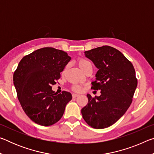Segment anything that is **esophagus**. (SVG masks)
<instances>
[{
  "label": "esophagus",
  "instance_id": "1",
  "mask_svg": "<svg viewBox=\"0 0 154 154\" xmlns=\"http://www.w3.org/2000/svg\"><path fill=\"white\" fill-rule=\"evenodd\" d=\"M78 96L79 94H72V98H76Z\"/></svg>",
  "mask_w": 154,
  "mask_h": 154
}]
</instances>
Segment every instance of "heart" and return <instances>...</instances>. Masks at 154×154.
Returning <instances> with one entry per match:
<instances>
[{
	"label": "heart",
	"instance_id": "heart-1",
	"mask_svg": "<svg viewBox=\"0 0 154 154\" xmlns=\"http://www.w3.org/2000/svg\"><path fill=\"white\" fill-rule=\"evenodd\" d=\"M78 65H79L80 69L83 71L88 66H90L91 64H90V62L89 61L87 60L83 59V58H81V59L79 60H78ZM73 90L75 91H77V92H80V91L82 90L81 88L79 87V86H74Z\"/></svg>",
	"mask_w": 154,
	"mask_h": 154
}]
</instances>
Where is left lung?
<instances>
[{"label":"left lung","mask_w":154,"mask_h":154,"mask_svg":"<svg viewBox=\"0 0 154 154\" xmlns=\"http://www.w3.org/2000/svg\"><path fill=\"white\" fill-rule=\"evenodd\" d=\"M98 69L92 89L101 94L92 98L82 109L83 118L93 128L111 126L126 113L132 101L137 79L132 64L118 49L103 46L84 52Z\"/></svg>","instance_id":"obj_1"}]
</instances>
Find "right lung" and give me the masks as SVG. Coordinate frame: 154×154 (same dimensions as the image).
Returning <instances> with one entry per match:
<instances>
[{
    "label": "right lung",
    "mask_w": 154,
    "mask_h": 154,
    "mask_svg": "<svg viewBox=\"0 0 154 154\" xmlns=\"http://www.w3.org/2000/svg\"><path fill=\"white\" fill-rule=\"evenodd\" d=\"M71 58L52 48L37 49L24 56L14 74V84L21 106L35 123L49 126L63 116L71 94H57L51 89Z\"/></svg>",
    "instance_id": "obj_1"
}]
</instances>
